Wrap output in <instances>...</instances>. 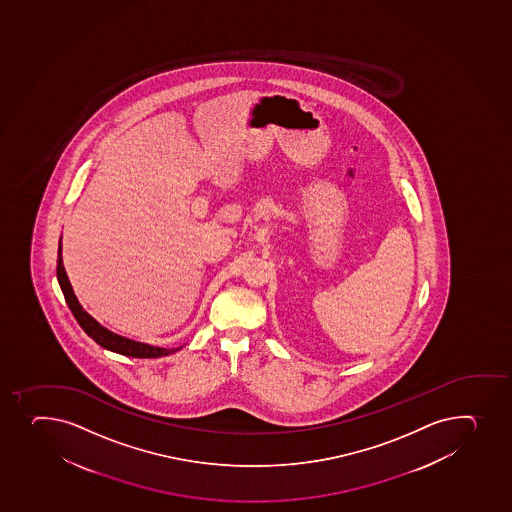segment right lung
<instances>
[{
    "mask_svg": "<svg viewBox=\"0 0 512 512\" xmlns=\"http://www.w3.org/2000/svg\"><path fill=\"white\" fill-rule=\"evenodd\" d=\"M57 279L60 289L64 292L67 306L79 322L80 327L102 348L109 349L112 353L122 354V356H131V358H161V356H168V354L176 353V351L183 348L181 346V348L166 349L151 346V344L139 343V341L124 338L121 334L109 331L107 327L102 326L101 322L95 321L94 317L90 316L89 312L80 306V302L75 297L74 289L70 285L69 277L65 272L64 260H62V237H60V243H58Z\"/></svg>",
    "mask_w": 512,
    "mask_h": 512,
    "instance_id": "1",
    "label": "right lung"
}]
</instances>
